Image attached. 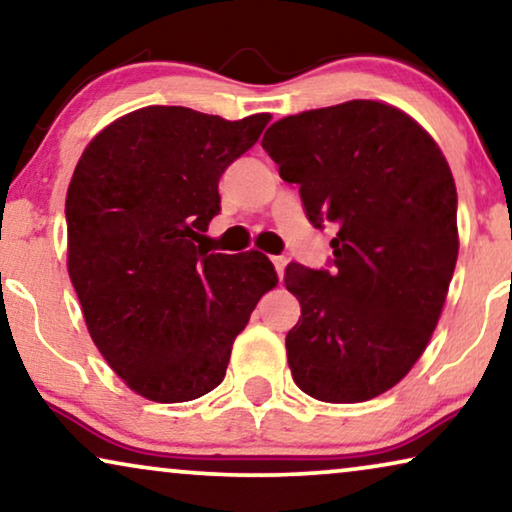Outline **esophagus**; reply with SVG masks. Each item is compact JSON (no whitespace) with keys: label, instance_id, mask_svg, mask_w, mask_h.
Masks as SVG:
<instances>
[{"label":"esophagus","instance_id":"34e87169","mask_svg":"<svg viewBox=\"0 0 512 512\" xmlns=\"http://www.w3.org/2000/svg\"><path fill=\"white\" fill-rule=\"evenodd\" d=\"M272 265H275L277 275H279V279H282L284 268H286V258L284 256H272Z\"/></svg>","mask_w":512,"mask_h":512}]
</instances>
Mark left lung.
<instances>
[{
  "instance_id": "obj_1",
  "label": "left lung",
  "mask_w": 512,
  "mask_h": 512,
  "mask_svg": "<svg viewBox=\"0 0 512 512\" xmlns=\"http://www.w3.org/2000/svg\"><path fill=\"white\" fill-rule=\"evenodd\" d=\"M261 144L312 226L338 228L331 270L286 268L293 382L317 401H370L410 373L443 312L459 254L450 165L422 125L373 100L286 116Z\"/></svg>"
}]
</instances>
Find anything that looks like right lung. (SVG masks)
I'll return each mask as SVG.
<instances>
[{"mask_svg": "<svg viewBox=\"0 0 512 512\" xmlns=\"http://www.w3.org/2000/svg\"><path fill=\"white\" fill-rule=\"evenodd\" d=\"M270 114L242 121L144 107L86 146L67 188V270L88 333L116 375L156 403L205 396L265 291L268 256L209 254L219 179Z\"/></svg>", "mask_w": 512, "mask_h": 512, "instance_id": "1", "label": "right lung"}]
</instances>
